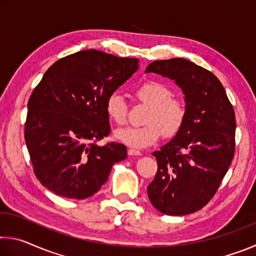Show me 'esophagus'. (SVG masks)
Returning a JSON list of instances; mask_svg holds the SVG:
<instances>
[{
	"mask_svg": "<svg viewBox=\"0 0 256 256\" xmlns=\"http://www.w3.org/2000/svg\"><path fill=\"white\" fill-rule=\"evenodd\" d=\"M128 156H141L140 151L136 150V149H128Z\"/></svg>",
	"mask_w": 256,
	"mask_h": 256,
	"instance_id": "esophagus-1",
	"label": "esophagus"
}]
</instances>
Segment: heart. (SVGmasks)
Segmentation results:
<instances>
[{
    "instance_id": "obj_1",
    "label": "heart",
    "mask_w": 256,
    "mask_h": 256,
    "mask_svg": "<svg viewBox=\"0 0 256 256\" xmlns=\"http://www.w3.org/2000/svg\"><path fill=\"white\" fill-rule=\"evenodd\" d=\"M134 98L149 106L146 112V125L128 126L115 132L116 140L128 146L144 149L157 142L162 134L172 138L180 131L186 120V105L180 98L172 96V90L158 80H146L134 90ZM128 105L122 96L112 94L106 100V112L115 124L123 125L128 120Z\"/></svg>"
}]
</instances>
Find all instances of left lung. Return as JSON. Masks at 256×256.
I'll return each mask as SVG.
<instances>
[{"mask_svg": "<svg viewBox=\"0 0 256 256\" xmlns=\"http://www.w3.org/2000/svg\"><path fill=\"white\" fill-rule=\"evenodd\" d=\"M146 72L175 80L186 102L183 128L152 154L158 170L148 186L149 200L164 214H193L214 196L232 164L234 107L218 78L185 58L154 60Z\"/></svg>", "mask_w": 256, "mask_h": 256, "instance_id": "obj_1", "label": "left lung"}]
</instances>
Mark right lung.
<instances>
[{"mask_svg":"<svg viewBox=\"0 0 256 256\" xmlns=\"http://www.w3.org/2000/svg\"><path fill=\"white\" fill-rule=\"evenodd\" d=\"M138 60L97 50L68 55L48 68L28 100L24 140L37 180L56 196L82 200L128 157L110 133L106 100L138 70Z\"/></svg>","mask_w":256,"mask_h":256,"instance_id":"right-lung-1","label":"right lung"}]
</instances>
